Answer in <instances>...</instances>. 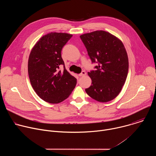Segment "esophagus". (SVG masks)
Here are the masks:
<instances>
[{
    "instance_id": "obj_1",
    "label": "esophagus",
    "mask_w": 156,
    "mask_h": 156,
    "mask_svg": "<svg viewBox=\"0 0 156 156\" xmlns=\"http://www.w3.org/2000/svg\"><path fill=\"white\" fill-rule=\"evenodd\" d=\"M86 72H85L84 71H82L81 73L78 75V76H80V77H81V76H84L86 75Z\"/></svg>"
}]
</instances>
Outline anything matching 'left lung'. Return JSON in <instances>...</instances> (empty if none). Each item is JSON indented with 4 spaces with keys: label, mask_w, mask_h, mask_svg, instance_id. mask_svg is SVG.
<instances>
[{
    "label": "left lung",
    "mask_w": 156,
    "mask_h": 156,
    "mask_svg": "<svg viewBox=\"0 0 156 156\" xmlns=\"http://www.w3.org/2000/svg\"><path fill=\"white\" fill-rule=\"evenodd\" d=\"M92 63H98L87 74L92 83L86 93L93 99L107 102L121 91L128 72V58L122 42L104 31H96L80 36Z\"/></svg>",
    "instance_id": "left-lung-1"
}]
</instances>
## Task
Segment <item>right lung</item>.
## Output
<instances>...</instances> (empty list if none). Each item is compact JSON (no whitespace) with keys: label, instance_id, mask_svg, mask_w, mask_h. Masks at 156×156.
Returning <instances> with one entry per match:
<instances>
[{"label":"right lung","instance_id":"add662e5","mask_svg":"<svg viewBox=\"0 0 156 156\" xmlns=\"http://www.w3.org/2000/svg\"><path fill=\"white\" fill-rule=\"evenodd\" d=\"M72 37L67 33H49L36 42L30 52L28 71L31 86L39 97L49 103H60L69 98L76 84V79L66 70L61 55Z\"/></svg>","mask_w":156,"mask_h":156}]
</instances>
